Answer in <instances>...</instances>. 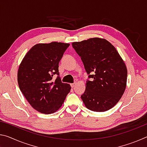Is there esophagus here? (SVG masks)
Masks as SVG:
<instances>
[{
  "mask_svg": "<svg viewBox=\"0 0 147 147\" xmlns=\"http://www.w3.org/2000/svg\"><path fill=\"white\" fill-rule=\"evenodd\" d=\"M76 82H74V83L71 84V88H74V86H76Z\"/></svg>",
  "mask_w": 147,
  "mask_h": 147,
  "instance_id": "1",
  "label": "esophagus"
}]
</instances>
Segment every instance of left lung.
I'll return each mask as SVG.
<instances>
[{"label": "left lung", "mask_w": 147, "mask_h": 147, "mask_svg": "<svg viewBox=\"0 0 147 147\" xmlns=\"http://www.w3.org/2000/svg\"><path fill=\"white\" fill-rule=\"evenodd\" d=\"M82 61L88 78L81 98L88 109L103 112L120 100L127 80V69L115 47L98 38L72 43Z\"/></svg>", "instance_id": "1"}]
</instances>
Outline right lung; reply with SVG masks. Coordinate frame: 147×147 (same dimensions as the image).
I'll list each match as a JSON object with an SVG mask.
<instances>
[{
	"instance_id": "add662e5",
	"label": "right lung",
	"mask_w": 147,
	"mask_h": 147,
	"mask_svg": "<svg viewBox=\"0 0 147 147\" xmlns=\"http://www.w3.org/2000/svg\"><path fill=\"white\" fill-rule=\"evenodd\" d=\"M69 45L60 42L37 44L20 65L17 73L20 90L39 112H56L70 92V85L61 82L58 70L59 62ZM56 74L58 76L54 79Z\"/></svg>"
}]
</instances>
